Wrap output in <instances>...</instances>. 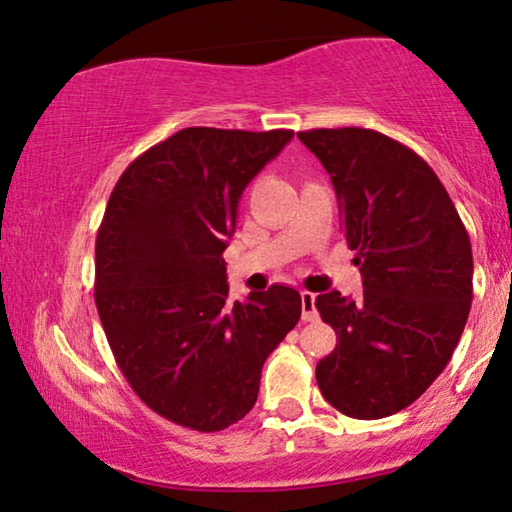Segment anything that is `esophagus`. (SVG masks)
I'll return each mask as SVG.
<instances>
[{"label": "esophagus", "mask_w": 512, "mask_h": 512, "mask_svg": "<svg viewBox=\"0 0 512 512\" xmlns=\"http://www.w3.org/2000/svg\"><path fill=\"white\" fill-rule=\"evenodd\" d=\"M314 293L310 291H300V305H303V319L305 321H317L319 319V312L317 307H314Z\"/></svg>", "instance_id": "1"}]
</instances>
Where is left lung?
Listing matches in <instances>:
<instances>
[{
    "label": "left lung",
    "instance_id": "left-lung-1",
    "mask_svg": "<svg viewBox=\"0 0 512 512\" xmlns=\"http://www.w3.org/2000/svg\"><path fill=\"white\" fill-rule=\"evenodd\" d=\"M298 139L331 174L363 275L359 300L340 291L314 300L338 338L317 363V384L342 415L389 417L452 359L473 300L471 240L436 172L405 144L366 128Z\"/></svg>",
    "mask_w": 512,
    "mask_h": 512
}]
</instances>
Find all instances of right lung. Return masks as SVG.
<instances>
[{"label":"right lung","mask_w":512,"mask_h":512,"mask_svg":"<svg viewBox=\"0 0 512 512\" xmlns=\"http://www.w3.org/2000/svg\"><path fill=\"white\" fill-rule=\"evenodd\" d=\"M293 130L184 128L125 167L95 242V305L132 391L170 422L223 431L254 408L261 370L300 319L272 284L228 300L221 254L242 191Z\"/></svg>","instance_id":"add662e5"}]
</instances>
